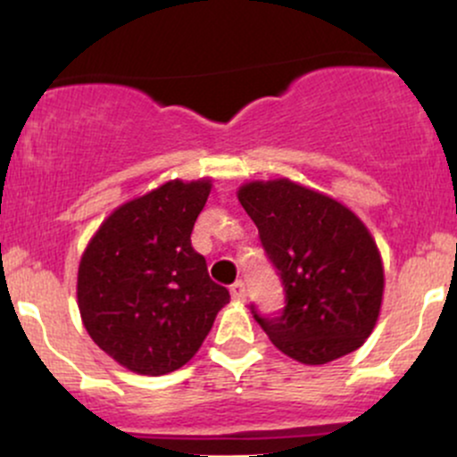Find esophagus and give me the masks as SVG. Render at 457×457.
<instances>
[{
  "label": "esophagus",
  "instance_id": "34e87169",
  "mask_svg": "<svg viewBox=\"0 0 457 457\" xmlns=\"http://www.w3.org/2000/svg\"><path fill=\"white\" fill-rule=\"evenodd\" d=\"M229 295H232L234 301H245L246 298V290H245V283L243 281H236L229 286Z\"/></svg>",
  "mask_w": 457,
  "mask_h": 457
}]
</instances>
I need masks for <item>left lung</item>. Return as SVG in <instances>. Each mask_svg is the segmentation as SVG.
Masks as SVG:
<instances>
[{"instance_id": "1", "label": "left lung", "mask_w": 457, "mask_h": 457, "mask_svg": "<svg viewBox=\"0 0 457 457\" xmlns=\"http://www.w3.org/2000/svg\"><path fill=\"white\" fill-rule=\"evenodd\" d=\"M238 202L258 225L286 290L277 318L251 307L270 342L305 365L361 348L385 292L380 251L365 223L337 199L287 178L245 182Z\"/></svg>"}]
</instances>
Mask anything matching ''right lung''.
Segmentation results:
<instances>
[{
    "instance_id": "1",
    "label": "right lung",
    "mask_w": 457,
    "mask_h": 457,
    "mask_svg": "<svg viewBox=\"0 0 457 457\" xmlns=\"http://www.w3.org/2000/svg\"><path fill=\"white\" fill-rule=\"evenodd\" d=\"M212 180H170L109 214L83 251L77 305L94 344L141 376L195 356L229 292L208 277L191 232Z\"/></svg>"
}]
</instances>
